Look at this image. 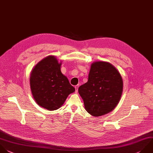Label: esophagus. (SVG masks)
<instances>
[{
  "mask_svg": "<svg viewBox=\"0 0 153 153\" xmlns=\"http://www.w3.org/2000/svg\"><path fill=\"white\" fill-rule=\"evenodd\" d=\"M78 87H79V85H76L75 86V92L77 93L78 92Z\"/></svg>",
  "mask_w": 153,
  "mask_h": 153,
  "instance_id": "1",
  "label": "esophagus"
}]
</instances>
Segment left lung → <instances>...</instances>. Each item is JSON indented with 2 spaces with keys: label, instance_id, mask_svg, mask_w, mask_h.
Returning <instances> with one entry per match:
<instances>
[{
  "label": "left lung",
  "instance_id": "1",
  "mask_svg": "<svg viewBox=\"0 0 153 153\" xmlns=\"http://www.w3.org/2000/svg\"><path fill=\"white\" fill-rule=\"evenodd\" d=\"M123 79L110 63H92L88 81L78 88L86 111L91 115L101 116L112 111L123 92Z\"/></svg>",
  "mask_w": 153,
  "mask_h": 153
}]
</instances>
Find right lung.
I'll return each mask as SVG.
<instances>
[{
	"label": "right lung",
	"instance_id": "right-lung-1",
	"mask_svg": "<svg viewBox=\"0 0 153 153\" xmlns=\"http://www.w3.org/2000/svg\"><path fill=\"white\" fill-rule=\"evenodd\" d=\"M54 56H50L39 62L33 68L30 77V88L36 103L53 111L59 109L75 88L60 71Z\"/></svg>",
	"mask_w": 153,
	"mask_h": 153
}]
</instances>
